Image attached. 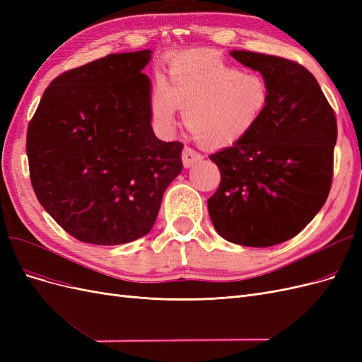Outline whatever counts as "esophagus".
Masks as SVG:
<instances>
[{"mask_svg":"<svg viewBox=\"0 0 362 362\" xmlns=\"http://www.w3.org/2000/svg\"><path fill=\"white\" fill-rule=\"evenodd\" d=\"M202 158H204L202 154H199V152H196L194 149H192L189 146H185L182 149V164H184V168H192L194 163L201 161Z\"/></svg>","mask_w":362,"mask_h":362,"instance_id":"34e87169","label":"esophagus"}]
</instances>
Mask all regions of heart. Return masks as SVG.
<instances>
[{
    "label": "heart",
    "mask_w": 362,
    "mask_h": 362,
    "mask_svg": "<svg viewBox=\"0 0 362 362\" xmlns=\"http://www.w3.org/2000/svg\"><path fill=\"white\" fill-rule=\"evenodd\" d=\"M270 105V87L259 72L242 71L216 52L175 57L168 80L158 76L151 93V115L164 133L184 125L206 148L238 145L254 133Z\"/></svg>",
    "instance_id": "heart-1"
}]
</instances>
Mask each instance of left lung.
I'll list each match as a JSON object with an SVG mask.
<instances>
[{"instance_id":"8db88e82","label":"left lung","mask_w":362,"mask_h":362,"mask_svg":"<svg viewBox=\"0 0 362 362\" xmlns=\"http://www.w3.org/2000/svg\"><path fill=\"white\" fill-rule=\"evenodd\" d=\"M229 54L267 80L270 105L249 137L210 156L222 180L208 213L228 242L269 247L298 235L325 205L337 120L299 63L245 49Z\"/></svg>"}]
</instances>
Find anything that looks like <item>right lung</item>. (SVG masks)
Returning a JSON list of instances; mask_svg holds the SVG:
<instances>
[{"label":"right lung","instance_id":"right-lung-1","mask_svg":"<svg viewBox=\"0 0 362 362\" xmlns=\"http://www.w3.org/2000/svg\"><path fill=\"white\" fill-rule=\"evenodd\" d=\"M152 51L108 54L54 80L27 131L30 178L40 205L84 243L146 235L182 170L180 141L157 139Z\"/></svg>","mask_w":362,"mask_h":362}]
</instances>
